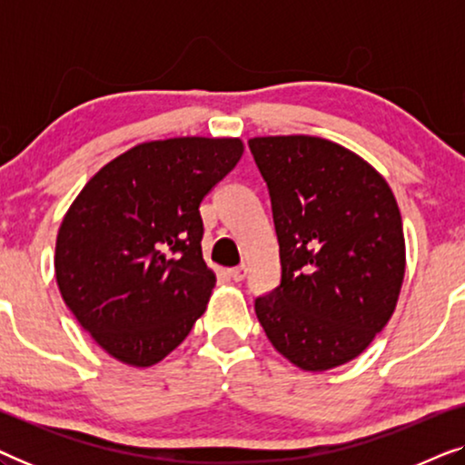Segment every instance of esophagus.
I'll return each instance as SVG.
<instances>
[{"mask_svg":"<svg viewBox=\"0 0 465 465\" xmlns=\"http://www.w3.org/2000/svg\"><path fill=\"white\" fill-rule=\"evenodd\" d=\"M245 275H247L245 266H234V269H228V277H231L232 282H243Z\"/></svg>","mask_w":465,"mask_h":465,"instance_id":"1","label":"esophagus"}]
</instances>
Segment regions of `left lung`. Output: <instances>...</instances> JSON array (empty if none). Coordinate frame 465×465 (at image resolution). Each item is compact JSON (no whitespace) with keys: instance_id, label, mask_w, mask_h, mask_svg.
Returning <instances> with one entry per match:
<instances>
[{"instance_id":"left-lung-1","label":"left lung","mask_w":465,"mask_h":465,"mask_svg":"<svg viewBox=\"0 0 465 465\" xmlns=\"http://www.w3.org/2000/svg\"><path fill=\"white\" fill-rule=\"evenodd\" d=\"M250 150L282 258V282L253 302L260 326L302 371L347 364L385 328L402 288V215L391 188L322 137H253Z\"/></svg>"}]
</instances>
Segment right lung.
Listing matches in <instances>:
<instances>
[{
  "mask_svg": "<svg viewBox=\"0 0 465 465\" xmlns=\"http://www.w3.org/2000/svg\"><path fill=\"white\" fill-rule=\"evenodd\" d=\"M241 154V139L139 143L94 173L67 209L56 283L112 358L156 364L205 313L215 275L203 260L199 207Z\"/></svg>",
  "mask_w": 465,
  "mask_h": 465,
  "instance_id": "1",
  "label": "right lung"
}]
</instances>
